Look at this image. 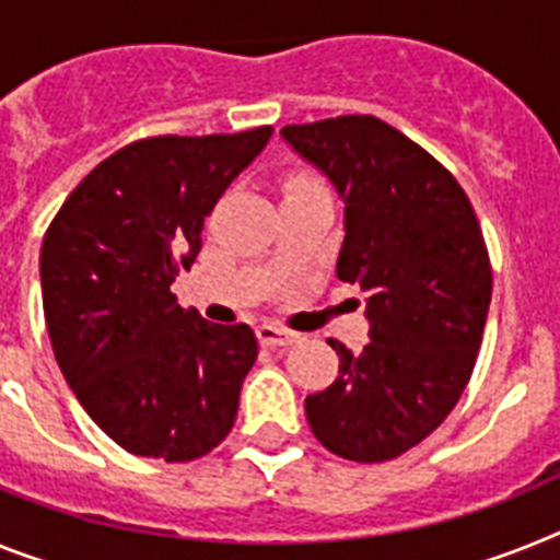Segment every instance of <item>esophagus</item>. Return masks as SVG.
Listing matches in <instances>:
<instances>
[{
    "instance_id": "esophagus-1",
    "label": "esophagus",
    "mask_w": 560,
    "mask_h": 560,
    "mask_svg": "<svg viewBox=\"0 0 560 560\" xmlns=\"http://www.w3.org/2000/svg\"><path fill=\"white\" fill-rule=\"evenodd\" d=\"M256 336L261 341V347H270V350H276V347H290L299 341L295 332L284 330V327H276V324H258Z\"/></svg>"
}]
</instances>
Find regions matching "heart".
<instances>
[{"instance_id":"b5f03b06","label":"heart","mask_w":560,"mask_h":560,"mask_svg":"<svg viewBox=\"0 0 560 560\" xmlns=\"http://www.w3.org/2000/svg\"><path fill=\"white\" fill-rule=\"evenodd\" d=\"M307 182H313V178H307V176H295L293 182H290L288 187H295V185H307Z\"/></svg>"}]
</instances>
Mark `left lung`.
<instances>
[{
  "instance_id": "1",
  "label": "left lung",
  "mask_w": 560,
  "mask_h": 560,
  "mask_svg": "<svg viewBox=\"0 0 560 560\" xmlns=\"http://www.w3.org/2000/svg\"><path fill=\"white\" fill-rule=\"evenodd\" d=\"M281 139L345 201L336 272L368 295L370 341H327L338 378L304 401L310 430L347 462H389L450 416L476 368L492 299L481 228L453 173L375 116Z\"/></svg>"
}]
</instances>
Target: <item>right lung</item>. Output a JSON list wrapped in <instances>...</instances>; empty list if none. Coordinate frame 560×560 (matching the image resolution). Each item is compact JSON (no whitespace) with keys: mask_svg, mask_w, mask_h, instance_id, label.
<instances>
[{"mask_svg":"<svg viewBox=\"0 0 560 560\" xmlns=\"http://www.w3.org/2000/svg\"><path fill=\"white\" fill-rule=\"evenodd\" d=\"M270 136L128 144L84 176L45 233L39 279L56 364L128 453L192 462L236 421L256 336L182 310L171 284L199 256L205 215Z\"/></svg>","mask_w":560,"mask_h":560,"instance_id":"obj_1","label":"right lung"}]
</instances>
